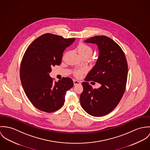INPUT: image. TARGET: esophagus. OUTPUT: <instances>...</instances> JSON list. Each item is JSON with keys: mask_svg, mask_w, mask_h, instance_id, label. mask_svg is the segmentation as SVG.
I'll return each mask as SVG.
<instances>
[{"mask_svg": "<svg viewBox=\"0 0 150 150\" xmlns=\"http://www.w3.org/2000/svg\"><path fill=\"white\" fill-rule=\"evenodd\" d=\"M74 85H76V84H81V82H79L77 80H74Z\"/></svg>", "mask_w": 150, "mask_h": 150, "instance_id": "esophagus-1", "label": "esophagus"}]
</instances>
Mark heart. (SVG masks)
I'll return each instance as SVG.
<instances>
[{
    "label": "heart",
    "instance_id": "heart-1",
    "mask_svg": "<svg viewBox=\"0 0 150 150\" xmlns=\"http://www.w3.org/2000/svg\"><path fill=\"white\" fill-rule=\"evenodd\" d=\"M78 50L80 56L83 55H88L90 56L93 53V49L91 47L88 45H86L84 43H79L78 46ZM83 73L82 70H78L75 72V75L77 76H80Z\"/></svg>",
    "mask_w": 150,
    "mask_h": 150
}]
</instances>
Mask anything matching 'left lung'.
<instances>
[{
  "label": "left lung",
  "instance_id": "1",
  "mask_svg": "<svg viewBox=\"0 0 150 150\" xmlns=\"http://www.w3.org/2000/svg\"><path fill=\"white\" fill-rule=\"evenodd\" d=\"M96 44L99 56L96 65L88 73L82 83L83 92L81 104L90 115L100 117L110 113L120 102L125 90L128 64L121 47L110 38L97 35L84 41ZM94 81L101 84L98 89L92 88L88 82Z\"/></svg>",
  "mask_w": 150,
  "mask_h": 150
}]
</instances>
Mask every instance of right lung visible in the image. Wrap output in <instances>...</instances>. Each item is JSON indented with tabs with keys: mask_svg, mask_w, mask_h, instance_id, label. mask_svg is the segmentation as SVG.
<instances>
[{
	"mask_svg": "<svg viewBox=\"0 0 150 150\" xmlns=\"http://www.w3.org/2000/svg\"><path fill=\"white\" fill-rule=\"evenodd\" d=\"M75 38L44 34L36 38L26 50L20 68V79L25 93L38 109L51 113L64 103L68 90L74 86L69 78L53 82L52 67L62 63L63 53Z\"/></svg>",
	"mask_w": 150,
	"mask_h": 150,
	"instance_id": "obj_1",
	"label": "right lung"
}]
</instances>
